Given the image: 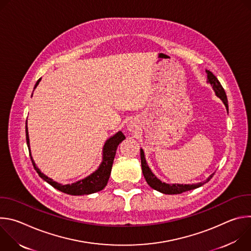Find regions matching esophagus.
Segmentation results:
<instances>
[{
  "label": "esophagus",
  "instance_id": "1",
  "mask_svg": "<svg viewBox=\"0 0 251 251\" xmlns=\"http://www.w3.org/2000/svg\"><path fill=\"white\" fill-rule=\"evenodd\" d=\"M127 128H128V130L130 132H136V130L138 128V125H137V123L135 121H130V123L128 124Z\"/></svg>",
  "mask_w": 251,
  "mask_h": 251
}]
</instances>
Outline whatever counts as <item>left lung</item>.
I'll list each match as a JSON object with an SVG mask.
<instances>
[{
    "instance_id": "obj_1",
    "label": "left lung",
    "mask_w": 251,
    "mask_h": 251,
    "mask_svg": "<svg viewBox=\"0 0 251 251\" xmlns=\"http://www.w3.org/2000/svg\"><path fill=\"white\" fill-rule=\"evenodd\" d=\"M206 73V76H207V82L212 86V89L216 92V95L222 99V101L224 102V104L226 105V110H228V104H227V97L226 94L225 89L223 88L221 82L218 80V78L212 75V73H210L209 70H205ZM140 156H141V165H142V172L143 175H144V177L146 178V182L148 183V185L162 193V194H166V195H176V194H182L184 192H188L197 188L201 187L202 185H204L205 183H207L210 178L212 177L213 174H211L206 180L202 183H198V184H192V185H181V184H167L162 182L160 178H158L156 176V175L153 174V172L151 171V169L149 168L146 159H145V154L143 149H140Z\"/></svg>"
}]
</instances>
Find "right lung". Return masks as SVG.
<instances>
[{
    "instance_id": "add662e5",
    "label": "right lung",
    "mask_w": 251,
    "mask_h": 251,
    "mask_svg": "<svg viewBox=\"0 0 251 251\" xmlns=\"http://www.w3.org/2000/svg\"><path fill=\"white\" fill-rule=\"evenodd\" d=\"M40 81H41V78L37 81V83H35L33 89L37 88ZM31 96H32V94H31ZM25 138H26V144L28 147L29 156H30V160L33 165V168L35 171H37V173L39 174V176L43 178V180H45L47 183H49L54 189L64 193V194L71 195V196H82V195L94 194L96 192L103 190L106 187L107 183H108L109 176H110V173H111V169H112V165H113L117 147L120 143L125 139V136L121 131H118L116 134L111 136L109 139H107L104 146H103V149H102V162L99 165V167L97 168V170H95V172H93L86 177L81 178V180H79L75 183L67 184V185L59 184V183L53 181L52 178H50V176H48L44 173H42L41 170L37 167V165H35V163L31 157V154H30L29 137H28L26 123H25Z\"/></svg>"
}]
</instances>
